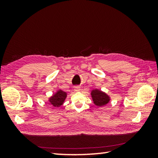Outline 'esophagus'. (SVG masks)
I'll use <instances>...</instances> for the list:
<instances>
[{
	"label": "esophagus",
	"mask_w": 158,
	"mask_h": 158,
	"mask_svg": "<svg viewBox=\"0 0 158 158\" xmlns=\"http://www.w3.org/2000/svg\"><path fill=\"white\" fill-rule=\"evenodd\" d=\"M81 90V88L79 86H75V92H79Z\"/></svg>",
	"instance_id": "obj_1"
}]
</instances>
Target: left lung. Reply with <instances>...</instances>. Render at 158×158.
<instances>
[{
	"mask_svg": "<svg viewBox=\"0 0 158 158\" xmlns=\"http://www.w3.org/2000/svg\"><path fill=\"white\" fill-rule=\"evenodd\" d=\"M91 96L94 105L98 106L106 105L110 101V97L106 93L98 89H93L91 92Z\"/></svg>",
	"mask_w": 158,
	"mask_h": 158,
	"instance_id": "left-lung-1",
	"label": "left lung"
}]
</instances>
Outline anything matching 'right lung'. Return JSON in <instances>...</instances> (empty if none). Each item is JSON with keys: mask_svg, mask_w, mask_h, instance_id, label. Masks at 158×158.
<instances>
[{"mask_svg": "<svg viewBox=\"0 0 158 158\" xmlns=\"http://www.w3.org/2000/svg\"><path fill=\"white\" fill-rule=\"evenodd\" d=\"M66 96V92L62 91L61 89H59L52 97H50L49 99V102L53 106L60 107L63 105Z\"/></svg>", "mask_w": 158, "mask_h": 158, "instance_id": "right-lung-1", "label": "right lung"}]
</instances>
